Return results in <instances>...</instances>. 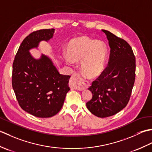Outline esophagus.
I'll list each match as a JSON object with an SVG mask.
<instances>
[{
    "mask_svg": "<svg viewBox=\"0 0 152 152\" xmlns=\"http://www.w3.org/2000/svg\"><path fill=\"white\" fill-rule=\"evenodd\" d=\"M70 86L72 89L83 90L88 86V81L86 76L82 73H74L71 77Z\"/></svg>",
    "mask_w": 152,
    "mask_h": 152,
    "instance_id": "obj_1",
    "label": "esophagus"
}]
</instances>
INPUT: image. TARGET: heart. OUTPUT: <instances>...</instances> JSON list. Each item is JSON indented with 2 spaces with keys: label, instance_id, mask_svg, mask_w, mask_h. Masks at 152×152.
Instances as JSON below:
<instances>
[{
  "label": "heart",
  "instance_id": "b5f03b06",
  "mask_svg": "<svg viewBox=\"0 0 152 152\" xmlns=\"http://www.w3.org/2000/svg\"><path fill=\"white\" fill-rule=\"evenodd\" d=\"M67 53L66 62L82 60V70L90 78L101 75L105 69L107 48L101 41L85 36L74 38L68 45Z\"/></svg>",
  "mask_w": 152,
  "mask_h": 152
}]
</instances>
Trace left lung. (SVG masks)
I'll return each mask as SVG.
<instances>
[{
    "mask_svg": "<svg viewBox=\"0 0 152 152\" xmlns=\"http://www.w3.org/2000/svg\"><path fill=\"white\" fill-rule=\"evenodd\" d=\"M110 48L108 65L89 89L93 97L87 108L99 118L112 116L124 109L129 101L135 80L136 60L131 46L125 40L106 30Z\"/></svg>",
    "mask_w": 152,
    "mask_h": 152,
    "instance_id": "1",
    "label": "left lung"
}]
</instances>
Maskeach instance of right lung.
<instances>
[{
    "label": "right lung",
    "mask_w": 152,
    "mask_h": 152,
    "mask_svg": "<svg viewBox=\"0 0 152 152\" xmlns=\"http://www.w3.org/2000/svg\"><path fill=\"white\" fill-rule=\"evenodd\" d=\"M54 29L34 31L23 40L12 66V88L19 106L38 118H50L62 108L68 91L70 76L61 74L49 57L39 59L29 51L40 41L53 37Z\"/></svg>",
    "instance_id": "1"
}]
</instances>
